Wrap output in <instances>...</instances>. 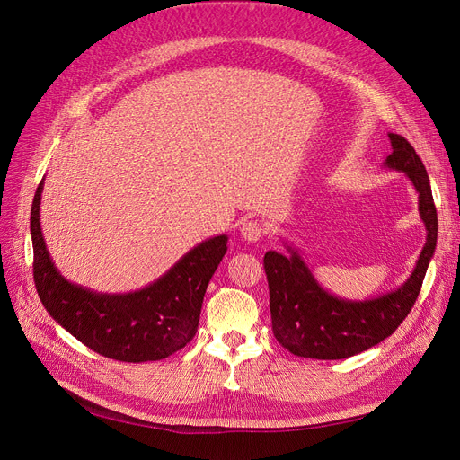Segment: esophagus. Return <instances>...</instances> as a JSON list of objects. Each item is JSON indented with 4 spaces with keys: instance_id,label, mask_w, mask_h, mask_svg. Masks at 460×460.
Listing matches in <instances>:
<instances>
[{
    "instance_id": "esophagus-1",
    "label": "esophagus",
    "mask_w": 460,
    "mask_h": 460,
    "mask_svg": "<svg viewBox=\"0 0 460 460\" xmlns=\"http://www.w3.org/2000/svg\"><path fill=\"white\" fill-rule=\"evenodd\" d=\"M239 232H242L245 242L256 243L258 239L261 237V234H264V226H261V225L256 223V221H247V223L242 225V228H239Z\"/></svg>"
}]
</instances>
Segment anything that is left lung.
I'll return each mask as SVG.
<instances>
[{
    "label": "left lung",
    "instance_id": "obj_1",
    "mask_svg": "<svg viewBox=\"0 0 460 460\" xmlns=\"http://www.w3.org/2000/svg\"><path fill=\"white\" fill-rule=\"evenodd\" d=\"M391 155L385 166L404 172L420 194V215L427 242L411 275L401 288L375 299L348 301L325 292L303 258L268 251L264 270L270 287L273 335L290 354L313 359H346L387 339L411 311L420 296L438 237V217L425 164L401 135H389Z\"/></svg>",
    "mask_w": 460,
    "mask_h": 460
}]
</instances>
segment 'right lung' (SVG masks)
Listing matches in <instances>:
<instances>
[{"mask_svg": "<svg viewBox=\"0 0 460 460\" xmlns=\"http://www.w3.org/2000/svg\"><path fill=\"white\" fill-rule=\"evenodd\" d=\"M40 181L31 206L33 280L49 314L93 352L125 363L159 361L178 352L199 330L208 284L226 252V235L190 249L149 287L130 294H97L59 275L42 239Z\"/></svg>", "mask_w": 460, "mask_h": 460, "instance_id": "1", "label": "right lung"}]
</instances>
